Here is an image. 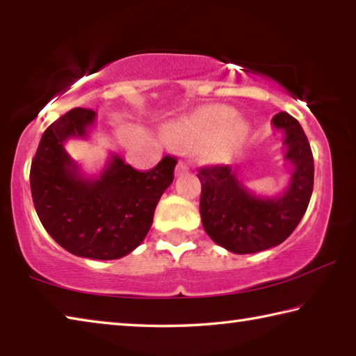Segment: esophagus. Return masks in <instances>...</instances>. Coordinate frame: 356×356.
Segmentation results:
<instances>
[{"label":"esophagus","instance_id":"obj_1","mask_svg":"<svg viewBox=\"0 0 356 356\" xmlns=\"http://www.w3.org/2000/svg\"><path fill=\"white\" fill-rule=\"evenodd\" d=\"M188 170H190L188 165L184 163V161H179L177 166H176V176H177V177H179V176H184V174L188 172Z\"/></svg>","mask_w":356,"mask_h":356}]
</instances>
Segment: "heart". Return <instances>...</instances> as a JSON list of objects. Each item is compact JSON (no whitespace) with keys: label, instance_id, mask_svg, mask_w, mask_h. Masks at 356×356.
I'll list each match as a JSON object with an SVG mask.
<instances>
[{"label":"heart","instance_id":"obj_1","mask_svg":"<svg viewBox=\"0 0 356 356\" xmlns=\"http://www.w3.org/2000/svg\"><path fill=\"white\" fill-rule=\"evenodd\" d=\"M168 138L185 146H205L209 159H221L248 135V124L225 105L206 106L168 127Z\"/></svg>","mask_w":356,"mask_h":356}]
</instances>
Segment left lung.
I'll list each match as a JSON object with an SVG mask.
<instances>
[{
    "instance_id": "1",
    "label": "left lung",
    "mask_w": 356,
    "mask_h": 356,
    "mask_svg": "<svg viewBox=\"0 0 356 356\" xmlns=\"http://www.w3.org/2000/svg\"><path fill=\"white\" fill-rule=\"evenodd\" d=\"M272 127L282 134L284 160L292 165L287 188L278 196H257L246 188L232 166L202 168L200 212L207 236L236 254L280 245L291 236L308 209L314 185L311 146L297 119L281 111Z\"/></svg>"
}]
</instances>
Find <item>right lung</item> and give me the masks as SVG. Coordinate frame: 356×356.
<instances>
[{"label":"right lung","mask_w":356,"mask_h":356,"mask_svg":"<svg viewBox=\"0 0 356 356\" xmlns=\"http://www.w3.org/2000/svg\"><path fill=\"white\" fill-rule=\"evenodd\" d=\"M95 118L94 110L74 108L55 120L42 135L29 182L35 212L56 243L75 256L111 261L143 243L177 161L166 155L140 172L111 154L97 176H86L65 144L88 138Z\"/></svg>","instance_id":"add662e5"}]
</instances>
